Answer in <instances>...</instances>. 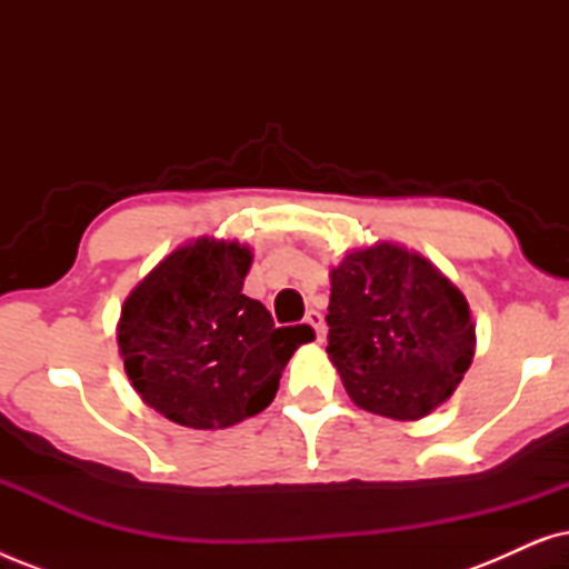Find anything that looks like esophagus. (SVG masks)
Here are the masks:
<instances>
[{
  "mask_svg": "<svg viewBox=\"0 0 569 569\" xmlns=\"http://www.w3.org/2000/svg\"><path fill=\"white\" fill-rule=\"evenodd\" d=\"M306 323L313 326L316 341H323V339H326V323H323V316L318 313V310H308V313H306Z\"/></svg>",
  "mask_w": 569,
  "mask_h": 569,
  "instance_id": "obj_1",
  "label": "esophagus"
}]
</instances>
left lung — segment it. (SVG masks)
I'll return each mask as SVG.
<instances>
[{
  "label": "left lung",
  "mask_w": 569,
  "mask_h": 569,
  "mask_svg": "<svg viewBox=\"0 0 569 569\" xmlns=\"http://www.w3.org/2000/svg\"><path fill=\"white\" fill-rule=\"evenodd\" d=\"M329 277L326 352L349 399L399 422L442 407L477 349L466 295L422 253L391 240L352 248Z\"/></svg>",
  "instance_id": "left-lung-1"
}]
</instances>
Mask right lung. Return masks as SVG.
<instances>
[{"label":"right lung","instance_id":"right-lung-1","mask_svg":"<svg viewBox=\"0 0 569 569\" xmlns=\"http://www.w3.org/2000/svg\"><path fill=\"white\" fill-rule=\"evenodd\" d=\"M251 248L201 236L170 251L121 306L116 341L147 407L191 430H224L274 399L310 326L274 329L243 295Z\"/></svg>","mask_w":569,"mask_h":569}]
</instances>
